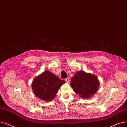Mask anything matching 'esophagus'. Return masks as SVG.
Instances as JSON below:
<instances>
[{
  "instance_id": "obj_1",
  "label": "esophagus",
  "mask_w": 127,
  "mask_h": 127,
  "mask_svg": "<svg viewBox=\"0 0 127 127\" xmlns=\"http://www.w3.org/2000/svg\"><path fill=\"white\" fill-rule=\"evenodd\" d=\"M65 81L66 82V83H69L70 80V78H66L65 79Z\"/></svg>"
}]
</instances>
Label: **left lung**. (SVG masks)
I'll return each mask as SVG.
<instances>
[{
  "label": "left lung",
  "instance_id": "obj_1",
  "mask_svg": "<svg viewBox=\"0 0 127 127\" xmlns=\"http://www.w3.org/2000/svg\"><path fill=\"white\" fill-rule=\"evenodd\" d=\"M71 80L70 85L73 90L83 98L90 97L96 93L99 86L97 77L82 71L77 72Z\"/></svg>",
  "mask_w": 127,
  "mask_h": 127
}]
</instances>
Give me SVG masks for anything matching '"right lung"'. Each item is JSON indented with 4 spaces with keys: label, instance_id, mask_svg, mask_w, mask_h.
Segmentation results:
<instances>
[{
    "label": "right lung",
    "instance_id": "right-lung-1",
    "mask_svg": "<svg viewBox=\"0 0 127 127\" xmlns=\"http://www.w3.org/2000/svg\"><path fill=\"white\" fill-rule=\"evenodd\" d=\"M65 83L53 73L46 71L34 79L32 87L37 97L49 101L55 98L59 88Z\"/></svg>",
    "mask_w": 127,
    "mask_h": 127
}]
</instances>
